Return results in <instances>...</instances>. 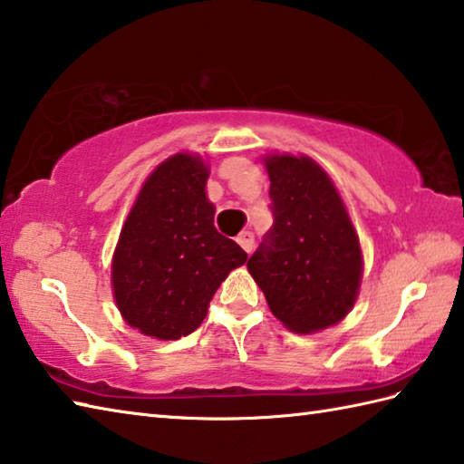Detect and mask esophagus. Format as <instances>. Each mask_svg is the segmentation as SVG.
<instances>
[{
  "mask_svg": "<svg viewBox=\"0 0 464 464\" xmlns=\"http://www.w3.org/2000/svg\"><path fill=\"white\" fill-rule=\"evenodd\" d=\"M237 243L241 245L243 251L251 253V251H253V247H255V237H253V233H251V231H243V233L239 235V237H237Z\"/></svg>",
  "mask_w": 464,
  "mask_h": 464,
  "instance_id": "1",
  "label": "esophagus"
}]
</instances>
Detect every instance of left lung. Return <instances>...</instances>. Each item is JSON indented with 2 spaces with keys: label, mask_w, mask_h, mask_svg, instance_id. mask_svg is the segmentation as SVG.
<instances>
[{
  "label": "left lung",
  "mask_w": 464,
  "mask_h": 464,
  "mask_svg": "<svg viewBox=\"0 0 464 464\" xmlns=\"http://www.w3.org/2000/svg\"><path fill=\"white\" fill-rule=\"evenodd\" d=\"M273 227L247 269L271 313L293 333H317L357 301L362 255L344 203L307 155L265 157Z\"/></svg>",
  "instance_id": "1"
}]
</instances>
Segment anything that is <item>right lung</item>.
I'll return each mask as SVG.
<instances>
[{"instance_id":"add662e5","label":"right lung","mask_w":464,"mask_h":464,"mask_svg":"<svg viewBox=\"0 0 464 464\" xmlns=\"http://www.w3.org/2000/svg\"><path fill=\"white\" fill-rule=\"evenodd\" d=\"M207 177L199 155L177 153L157 165L117 241V309L147 337L175 341L193 333L227 275L247 261L237 243L215 229Z\"/></svg>"}]
</instances>
